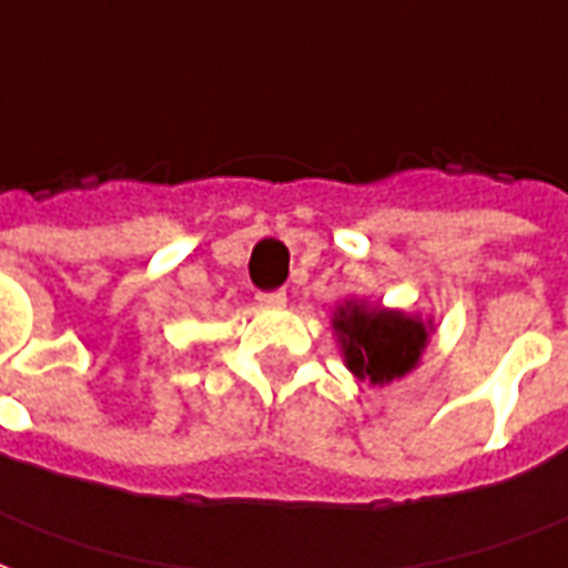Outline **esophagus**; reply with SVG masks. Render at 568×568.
I'll use <instances>...</instances> for the list:
<instances>
[{
    "instance_id": "34e87169",
    "label": "esophagus",
    "mask_w": 568,
    "mask_h": 568,
    "mask_svg": "<svg viewBox=\"0 0 568 568\" xmlns=\"http://www.w3.org/2000/svg\"><path fill=\"white\" fill-rule=\"evenodd\" d=\"M262 306H273V310H280L285 306V292H262V295L255 297Z\"/></svg>"
}]
</instances>
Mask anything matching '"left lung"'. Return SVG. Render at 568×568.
I'll list each match as a JSON object with an SVG mask.
<instances>
[{
	"label": "left lung",
	"mask_w": 568,
	"mask_h": 568,
	"mask_svg": "<svg viewBox=\"0 0 568 568\" xmlns=\"http://www.w3.org/2000/svg\"><path fill=\"white\" fill-rule=\"evenodd\" d=\"M331 327L348 373L382 388L422 364L424 348L434 334V318L348 297L334 310Z\"/></svg>",
	"instance_id": "1"
}]
</instances>
